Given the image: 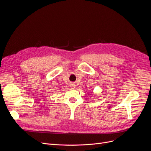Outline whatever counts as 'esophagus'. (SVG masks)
I'll list each match as a JSON object with an SVG mask.
<instances>
[{"label":"esophagus","instance_id":"1","mask_svg":"<svg viewBox=\"0 0 151 151\" xmlns=\"http://www.w3.org/2000/svg\"><path fill=\"white\" fill-rule=\"evenodd\" d=\"M71 88L73 89V88H75V84H71Z\"/></svg>","mask_w":151,"mask_h":151}]
</instances>
